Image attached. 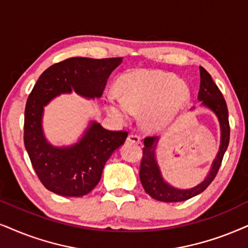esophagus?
I'll list each match as a JSON object with an SVG mask.
<instances>
[{"mask_svg":"<svg viewBox=\"0 0 248 248\" xmlns=\"http://www.w3.org/2000/svg\"><path fill=\"white\" fill-rule=\"evenodd\" d=\"M127 143L131 144H140V137L137 135H129L127 139Z\"/></svg>","mask_w":248,"mask_h":248,"instance_id":"esophagus-1","label":"esophagus"}]
</instances>
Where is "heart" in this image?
Here are the masks:
<instances>
[{"label": "heart", "mask_w": 248, "mask_h": 248, "mask_svg": "<svg viewBox=\"0 0 248 248\" xmlns=\"http://www.w3.org/2000/svg\"><path fill=\"white\" fill-rule=\"evenodd\" d=\"M121 98L108 96L106 108L112 117L127 122L140 113V124L147 131L165 130L173 124L190 101L187 84L173 73L136 71L118 80Z\"/></svg>", "instance_id": "1"}]
</instances>
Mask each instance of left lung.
I'll use <instances>...</instances> for the list:
<instances>
[{
  "instance_id": "obj_1",
  "label": "left lung",
  "mask_w": 248,
  "mask_h": 248,
  "mask_svg": "<svg viewBox=\"0 0 248 248\" xmlns=\"http://www.w3.org/2000/svg\"><path fill=\"white\" fill-rule=\"evenodd\" d=\"M200 89L198 93V101L202 102L203 108L211 109L216 115L218 122H220L221 129V140L218 152L215 159L212 162L211 169H209L207 176L205 180L197 184L196 186L190 189H178L165 181L162 177L160 167L156 161L155 150L158 145L159 137H146L144 140L143 147V158L140 162V183L147 194L152 197L153 199L159 200L164 202H180L192 198L194 196H198L202 191L207 189V186L214 180L218 169H220L222 159L229 145L230 140V127H229V114L227 103H225L223 95L220 89L213 81L211 74L205 68L200 66ZM191 109H194L192 108Z\"/></svg>"
}]
</instances>
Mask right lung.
I'll return each mask as SVG.
<instances>
[{
  "label": "right lung",
  "mask_w": 248,
  "mask_h": 248,
  "mask_svg": "<svg viewBox=\"0 0 248 248\" xmlns=\"http://www.w3.org/2000/svg\"><path fill=\"white\" fill-rule=\"evenodd\" d=\"M122 58L73 57L43 72L25 108L24 143L34 170L46 189L64 197H82L101 181L109 156L126 140L127 131H112L90 121L78 142L56 146L43 131L45 106L62 93L101 98L109 74Z\"/></svg>",
  "instance_id": "right-lung-1"
}]
</instances>
